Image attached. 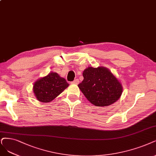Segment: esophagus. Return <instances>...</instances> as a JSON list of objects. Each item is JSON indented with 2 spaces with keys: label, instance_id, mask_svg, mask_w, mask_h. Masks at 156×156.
<instances>
[{
  "label": "esophagus",
  "instance_id": "34e87169",
  "mask_svg": "<svg viewBox=\"0 0 156 156\" xmlns=\"http://www.w3.org/2000/svg\"><path fill=\"white\" fill-rule=\"evenodd\" d=\"M78 83H79V80H78V79L74 80L73 82H71V83H72V84H75V85H77V84H78Z\"/></svg>",
  "mask_w": 156,
  "mask_h": 156
}]
</instances>
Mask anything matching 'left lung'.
Returning a JSON list of instances; mask_svg holds the SVG:
<instances>
[{
  "mask_svg": "<svg viewBox=\"0 0 156 156\" xmlns=\"http://www.w3.org/2000/svg\"><path fill=\"white\" fill-rule=\"evenodd\" d=\"M83 80L78 86L86 98L94 105H111L122 96V83L105 67H88L83 71Z\"/></svg>",
  "mask_w": 156,
  "mask_h": 156,
  "instance_id": "8db88e82",
  "label": "left lung"
}]
</instances>
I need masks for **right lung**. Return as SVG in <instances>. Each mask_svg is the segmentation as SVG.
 Returning a JSON list of instances; mask_svg holds the SVG:
<instances>
[{
	"instance_id": "1",
	"label": "right lung",
	"mask_w": 156,
	"mask_h": 156,
	"mask_svg": "<svg viewBox=\"0 0 156 156\" xmlns=\"http://www.w3.org/2000/svg\"><path fill=\"white\" fill-rule=\"evenodd\" d=\"M69 85L65 78L56 73L51 72L34 83L33 90L38 101L49 103L60 95Z\"/></svg>"
}]
</instances>
